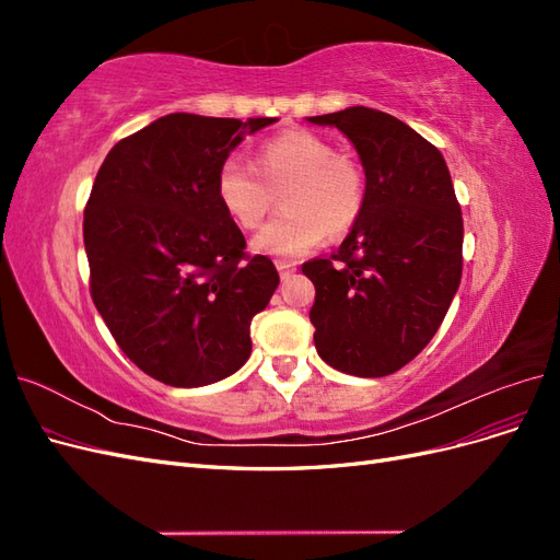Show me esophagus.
Wrapping results in <instances>:
<instances>
[{
  "instance_id": "obj_1",
  "label": "esophagus",
  "mask_w": 560,
  "mask_h": 560,
  "mask_svg": "<svg viewBox=\"0 0 560 560\" xmlns=\"http://www.w3.org/2000/svg\"><path fill=\"white\" fill-rule=\"evenodd\" d=\"M276 268L280 270V278H290L296 273V264L294 261H287V259H278Z\"/></svg>"
}]
</instances>
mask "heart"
Listing matches in <instances>:
<instances>
[{"label":"heart","instance_id":"b5f03b06","mask_svg":"<svg viewBox=\"0 0 560 560\" xmlns=\"http://www.w3.org/2000/svg\"><path fill=\"white\" fill-rule=\"evenodd\" d=\"M219 206L243 231H257L282 191L284 210L257 238L254 249L296 257L358 222L366 202L362 165L336 154V147L311 130H284L254 151V167L226 159L217 171Z\"/></svg>","mask_w":560,"mask_h":560}]
</instances>
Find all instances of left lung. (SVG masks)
I'll use <instances>...</instances> for the list:
<instances>
[{"label": "left lung", "instance_id": "1", "mask_svg": "<svg viewBox=\"0 0 560 560\" xmlns=\"http://www.w3.org/2000/svg\"><path fill=\"white\" fill-rule=\"evenodd\" d=\"M354 144L366 202L329 259L301 266L315 284V348L329 366L381 378L436 334L463 276V212L439 149L369 107L311 116Z\"/></svg>", "mask_w": 560, "mask_h": 560}]
</instances>
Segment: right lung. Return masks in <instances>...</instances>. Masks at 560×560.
Segmentation results:
<instances>
[{
  "mask_svg": "<svg viewBox=\"0 0 560 560\" xmlns=\"http://www.w3.org/2000/svg\"><path fill=\"white\" fill-rule=\"evenodd\" d=\"M276 121L167 114L100 165L83 210L91 296L126 358L165 385H210L249 358V322L280 278L245 252L214 179L245 130Z\"/></svg>",
  "mask_w": 560,
  "mask_h": 560,
  "instance_id": "1",
  "label": "right lung"
}]
</instances>
